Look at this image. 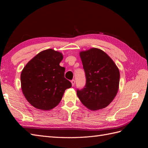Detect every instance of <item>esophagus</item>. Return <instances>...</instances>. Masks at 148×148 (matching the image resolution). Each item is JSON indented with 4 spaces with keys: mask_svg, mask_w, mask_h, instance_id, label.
Returning a JSON list of instances; mask_svg holds the SVG:
<instances>
[{
    "mask_svg": "<svg viewBox=\"0 0 148 148\" xmlns=\"http://www.w3.org/2000/svg\"><path fill=\"white\" fill-rule=\"evenodd\" d=\"M71 85H72V86H73L74 85H75V80L74 79H72L71 81Z\"/></svg>",
    "mask_w": 148,
    "mask_h": 148,
    "instance_id": "obj_1",
    "label": "esophagus"
}]
</instances>
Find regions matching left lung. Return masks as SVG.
<instances>
[{"label": "left lung", "mask_w": 148, "mask_h": 148, "mask_svg": "<svg viewBox=\"0 0 148 148\" xmlns=\"http://www.w3.org/2000/svg\"><path fill=\"white\" fill-rule=\"evenodd\" d=\"M79 56L85 71L86 82L77 96L89 110H97L109 106L119 88L120 71L112 59L97 48L81 51Z\"/></svg>", "instance_id": "obj_1"}]
</instances>
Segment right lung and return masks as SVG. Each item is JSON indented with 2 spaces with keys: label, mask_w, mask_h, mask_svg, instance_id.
I'll return each mask as SVG.
<instances>
[{
  "label": "right lung",
  "mask_w": 148,
  "mask_h": 148,
  "mask_svg": "<svg viewBox=\"0 0 148 148\" xmlns=\"http://www.w3.org/2000/svg\"><path fill=\"white\" fill-rule=\"evenodd\" d=\"M63 55L49 49L40 52L21 71V88L25 98L35 108L49 110L59 104L71 83L65 78V68L60 66Z\"/></svg>",
  "instance_id": "obj_1"
}]
</instances>
